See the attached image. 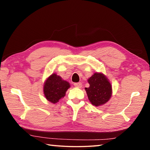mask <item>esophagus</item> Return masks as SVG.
<instances>
[{"instance_id": "esophagus-1", "label": "esophagus", "mask_w": 150, "mask_h": 150, "mask_svg": "<svg viewBox=\"0 0 150 150\" xmlns=\"http://www.w3.org/2000/svg\"><path fill=\"white\" fill-rule=\"evenodd\" d=\"M74 86L76 87L81 88L82 87V84H81V83H74Z\"/></svg>"}]
</instances>
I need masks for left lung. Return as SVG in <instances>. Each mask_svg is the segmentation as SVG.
<instances>
[{"label": "left lung", "mask_w": 150, "mask_h": 150, "mask_svg": "<svg viewBox=\"0 0 150 150\" xmlns=\"http://www.w3.org/2000/svg\"><path fill=\"white\" fill-rule=\"evenodd\" d=\"M89 87L85 88L88 100L93 105L99 106L105 105L112 93L110 81L102 73L96 72L88 79Z\"/></svg>", "instance_id": "left-lung-1"}]
</instances>
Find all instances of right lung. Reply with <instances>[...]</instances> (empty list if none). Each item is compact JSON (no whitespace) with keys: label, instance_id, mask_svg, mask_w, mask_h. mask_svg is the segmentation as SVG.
I'll use <instances>...</instances> for the list:
<instances>
[{"label":"right lung","instance_id":"add662e5","mask_svg":"<svg viewBox=\"0 0 150 150\" xmlns=\"http://www.w3.org/2000/svg\"><path fill=\"white\" fill-rule=\"evenodd\" d=\"M69 82L63 80L56 73H52L45 81L44 94L46 99L50 103L55 104L65 96L66 91L70 88Z\"/></svg>","mask_w":150,"mask_h":150}]
</instances>
